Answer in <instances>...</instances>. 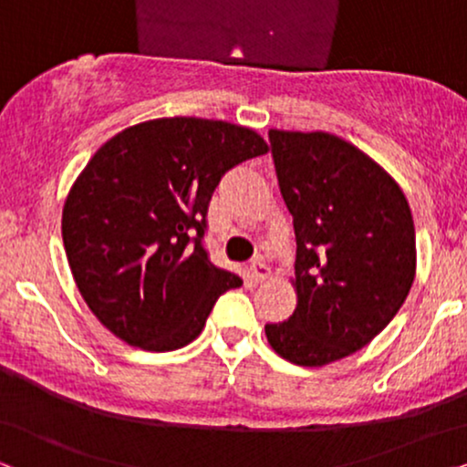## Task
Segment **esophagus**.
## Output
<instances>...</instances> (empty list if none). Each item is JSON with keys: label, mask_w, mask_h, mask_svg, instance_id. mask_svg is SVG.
Instances as JSON below:
<instances>
[{"label": "esophagus", "mask_w": 467, "mask_h": 467, "mask_svg": "<svg viewBox=\"0 0 467 467\" xmlns=\"http://www.w3.org/2000/svg\"><path fill=\"white\" fill-rule=\"evenodd\" d=\"M269 275H271L269 266H266L260 258H256L250 266H247V277H250V282H254V284L265 282Z\"/></svg>", "instance_id": "1"}]
</instances>
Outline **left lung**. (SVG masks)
<instances>
[{"label":"left lung","mask_w":467,"mask_h":467,"mask_svg":"<svg viewBox=\"0 0 467 467\" xmlns=\"http://www.w3.org/2000/svg\"><path fill=\"white\" fill-rule=\"evenodd\" d=\"M269 140L295 223L296 309L265 333L282 358L322 368L400 312L416 275L412 213L395 179L339 136L269 130Z\"/></svg>","instance_id":"left-lung-1"}]
</instances>
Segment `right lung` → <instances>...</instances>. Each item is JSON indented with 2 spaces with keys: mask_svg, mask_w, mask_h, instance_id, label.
Masks as SVG:
<instances>
[{
  "mask_svg": "<svg viewBox=\"0 0 467 467\" xmlns=\"http://www.w3.org/2000/svg\"><path fill=\"white\" fill-rule=\"evenodd\" d=\"M269 151L250 128L198 117L136 123L93 153L61 215L74 282L110 333L169 352L201 335L244 279L209 260L207 209L220 179Z\"/></svg>",
  "mask_w": 467,
  "mask_h": 467,
  "instance_id": "add662e5",
  "label": "right lung"
}]
</instances>
